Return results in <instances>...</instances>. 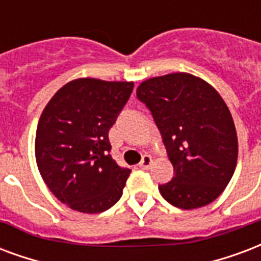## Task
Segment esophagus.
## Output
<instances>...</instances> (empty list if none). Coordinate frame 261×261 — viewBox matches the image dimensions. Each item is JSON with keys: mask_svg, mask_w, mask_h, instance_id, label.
Wrapping results in <instances>:
<instances>
[{"mask_svg": "<svg viewBox=\"0 0 261 261\" xmlns=\"http://www.w3.org/2000/svg\"><path fill=\"white\" fill-rule=\"evenodd\" d=\"M152 162V158L150 155H143L142 161H140V164H139V168L140 169H144L147 170L148 168H150V165H151Z\"/></svg>", "mask_w": 261, "mask_h": 261, "instance_id": "1", "label": "esophagus"}]
</instances>
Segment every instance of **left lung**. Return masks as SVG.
Returning <instances> with one entry per match:
<instances>
[{"label": "left lung", "mask_w": 261, "mask_h": 261, "mask_svg": "<svg viewBox=\"0 0 261 261\" xmlns=\"http://www.w3.org/2000/svg\"><path fill=\"white\" fill-rule=\"evenodd\" d=\"M138 99L150 110L175 176L158 189L180 209L213 202L234 175L238 139L231 113L207 82L173 72L142 82Z\"/></svg>", "instance_id": "8db88e82"}]
</instances>
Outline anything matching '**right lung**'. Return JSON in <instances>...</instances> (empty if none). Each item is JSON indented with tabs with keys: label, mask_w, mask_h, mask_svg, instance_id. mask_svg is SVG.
<instances>
[{
	"label": "right lung",
	"mask_w": 261,
	"mask_h": 261,
	"mask_svg": "<svg viewBox=\"0 0 261 261\" xmlns=\"http://www.w3.org/2000/svg\"><path fill=\"white\" fill-rule=\"evenodd\" d=\"M133 82L80 78L60 88L41 114L35 158L60 202L100 213L118 202L130 169L110 155L109 130L130 97Z\"/></svg>",
	"instance_id": "obj_1"
}]
</instances>
